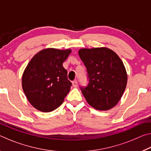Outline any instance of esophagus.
<instances>
[{
	"instance_id": "esophagus-1",
	"label": "esophagus",
	"mask_w": 151,
	"mask_h": 151,
	"mask_svg": "<svg viewBox=\"0 0 151 151\" xmlns=\"http://www.w3.org/2000/svg\"><path fill=\"white\" fill-rule=\"evenodd\" d=\"M73 86H74V87H76V86H78V82L77 81H73Z\"/></svg>"
}]
</instances>
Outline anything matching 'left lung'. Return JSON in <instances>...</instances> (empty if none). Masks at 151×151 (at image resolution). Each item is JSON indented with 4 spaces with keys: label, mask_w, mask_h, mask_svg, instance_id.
Here are the masks:
<instances>
[{
    "label": "left lung",
    "mask_w": 151,
    "mask_h": 151,
    "mask_svg": "<svg viewBox=\"0 0 151 151\" xmlns=\"http://www.w3.org/2000/svg\"><path fill=\"white\" fill-rule=\"evenodd\" d=\"M78 55L87 70L88 84L81 87L87 103L99 111L113 108L127 86V74L122 61L105 47L82 48Z\"/></svg>",
    "instance_id": "obj_1"
}]
</instances>
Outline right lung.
<instances>
[{"mask_svg": "<svg viewBox=\"0 0 151 151\" xmlns=\"http://www.w3.org/2000/svg\"><path fill=\"white\" fill-rule=\"evenodd\" d=\"M71 50L46 48L37 53L28 64L22 86L28 101L35 109L48 112L57 109L70 91L72 83L63 66Z\"/></svg>", "mask_w": 151, "mask_h": 151, "instance_id": "add662e5", "label": "right lung"}]
</instances>
